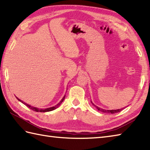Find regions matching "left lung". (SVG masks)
<instances>
[{
	"label": "left lung",
	"mask_w": 150,
	"mask_h": 150,
	"mask_svg": "<svg viewBox=\"0 0 150 150\" xmlns=\"http://www.w3.org/2000/svg\"><path fill=\"white\" fill-rule=\"evenodd\" d=\"M96 108H97V110L98 111H101V112H103V113H118L121 110H122V109H119V110H104V109H102L100 108H98L97 106H96Z\"/></svg>",
	"instance_id": "left-lung-1"
}]
</instances>
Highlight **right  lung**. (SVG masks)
I'll use <instances>...</instances> for the list:
<instances>
[{"label":"right lung","instance_id":"obj_1","mask_svg":"<svg viewBox=\"0 0 150 150\" xmlns=\"http://www.w3.org/2000/svg\"><path fill=\"white\" fill-rule=\"evenodd\" d=\"M64 98H65V96L62 98V99L61 100H60V103H59L58 104H57V105H56L55 106H53V107H52V108H46V109H39V108H35V107H33V106H30V105H28V104H26V103H23V102L21 101L20 99H19V98H18L17 97V99H18L19 101H21V102H22V103H24V104H26V106H27L28 108H30L31 110H33V111H37V112H46V111H52V110H53L56 109V108H58V107L60 106V104H61V103H62V101L64 100Z\"/></svg>","mask_w":150,"mask_h":150}]
</instances>
